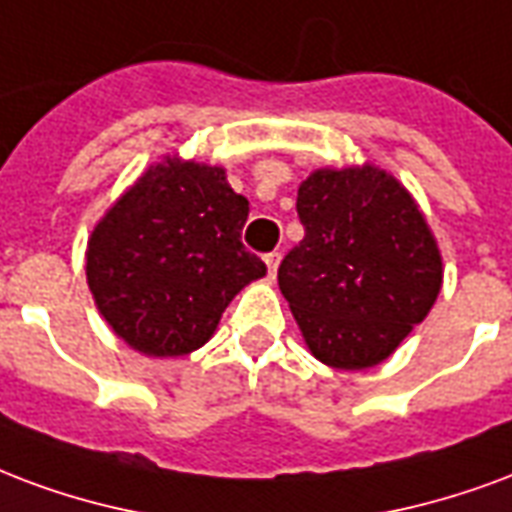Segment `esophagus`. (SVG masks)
Here are the masks:
<instances>
[{
	"label": "esophagus",
	"mask_w": 512,
	"mask_h": 512,
	"mask_svg": "<svg viewBox=\"0 0 512 512\" xmlns=\"http://www.w3.org/2000/svg\"><path fill=\"white\" fill-rule=\"evenodd\" d=\"M263 260H266V266H268V276H276V268H279V260H282V255H279V252H268Z\"/></svg>",
	"instance_id": "esophagus-1"
}]
</instances>
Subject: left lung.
I'll return each instance as SVG.
<instances>
[{"label": "left lung", "instance_id": "8db88e82", "mask_svg": "<svg viewBox=\"0 0 512 512\" xmlns=\"http://www.w3.org/2000/svg\"><path fill=\"white\" fill-rule=\"evenodd\" d=\"M306 236L279 290L306 347L331 369L391 358L442 290V255L418 200L372 162L317 168L298 187Z\"/></svg>", "mask_w": 512, "mask_h": 512}]
</instances>
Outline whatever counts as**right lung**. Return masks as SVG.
Segmentation results:
<instances>
[{"mask_svg":"<svg viewBox=\"0 0 512 512\" xmlns=\"http://www.w3.org/2000/svg\"><path fill=\"white\" fill-rule=\"evenodd\" d=\"M249 200L225 168L179 154L149 165L94 225L86 285L121 342L149 358L189 355L266 263L241 244Z\"/></svg>","mask_w":512,"mask_h":512,"instance_id":"1","label":"right lung"}]
</instances>
